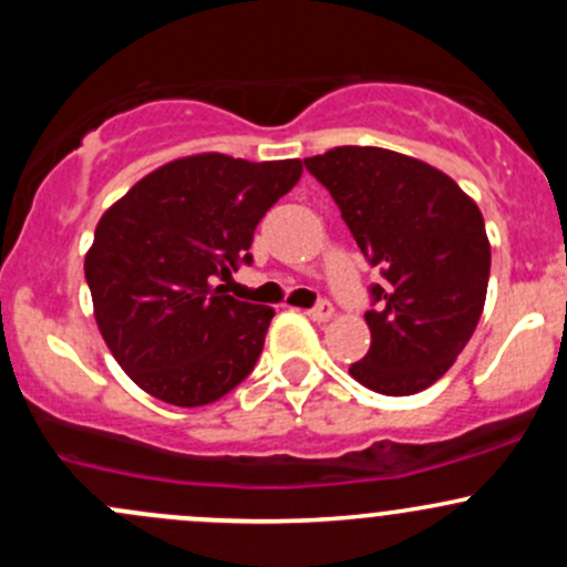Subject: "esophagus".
Wrapping results in <instances>:
<instances>
[{"label": "esophagus", "instance_id": "obj_1", "mask_svg": "<svg viewBox=\"0 0 567 567\" xmlns=\"http://www.w3.org/2000/svg\"><path fill=\"white\" fill-rule=\"evenodd\" d=\"M331 312H334V310H331L329 301H318V305L312 307V310L307 312V316H310L312 320H329V318H331Z\"/></svg>", "mask_w": 567, "mask_h": 567}]
</instances>
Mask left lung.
Here are the masks:
<instances>
[{"label":"left lung","mask_w":567,"mask_h":567,"mask_svg":"<svg viewBox=\"0 0 567 567\" xmlns=\"http://www.w3.org/2000/svg\"><path fill=\"white\" fill-rule=\"evenodd\" d=\"M305 167L384 277L370 288L375 310L364 312L370 351L348 373L392 398L427 390L483 316L491 271L483 214L442 169L384 147H331Z\"/></svg>","instance_id":"8db88e82"}]
</instances>
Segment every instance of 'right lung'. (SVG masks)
Returning a JSON list of instances; mask_svg holds the SVG:
<instances>
[{
    "instance_id": "add662e5",
    "label": "right lung",
    "mask_w": 567,
    "mask_h": 567,
    "mask_svg": "<svg viewBox=\"0 0 567 567\" xmlns=\"http://www.w3.org/2000/svg\"><path fill=\"white\" fill-rule=\"evenodd\" d=\"M301 162L197 153L153 169L95 227L84 257L101 337L140 390L208 405L255 368L274 310L227 296L255 227Z\"/></svg>"
}]
</instances>
